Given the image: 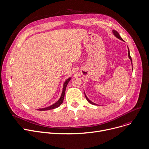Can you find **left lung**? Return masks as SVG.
I'll use <instances>...</instances> for the list:
<instances>
[{"instance_id":"left-lung-1","label":"left lung","mask_w":149,"mask_h":149,"mask_svg":"<svg viewBox=\"0 0 149 149\" xmlns=\"http://www.w3.org/2000/svg\"><path fill=\"white\" fill-rule=\"evenodd\" d=\"M113 34L115 35V36L116 37V38H117L118 39H119L120 40H123V39L120 37V35L118 34V33L117 32V31H114V30H113ZM128 56H129V58L130 59V61H131V62H132V57H131V56H130V51H129V48H128ZM85 97H86V99H87V100L90 103H91L92 104H94V105H97L96 104H95V103H94L93 102H91L90 100H89L88 98H87V97L86 96V95H85Z\"/></svg>"}]
</instances>
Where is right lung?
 Returning a JSON list of instances; mask_svg holds the SVG:
<instances>
[{
    "label": "right lung",
    "mask_w": 149,
    "mask_h": 149,
    "mask_svg": "<svg viewBox=\"0 0 149 149\" xmlns=\"http://www.w3.org/2000/svg\"><path fill=\"white\" fill-rule=\"evenodd\" d=\"M71 78H69L67 80H66V81L65 82L64 84H63V91H62V95H61V98L59 99V100L56 102L54 104H52V106H49L47 107H46V108H43V109H38L39 110H40V111H45V110H51V109H55V108H57L59 106H61L62 104V103H63V99H64V97H65V91H66V87H67V85L68 84V83L70 81Z\"/></svg>",
    "instance_id": "1"
}]
</instances>
